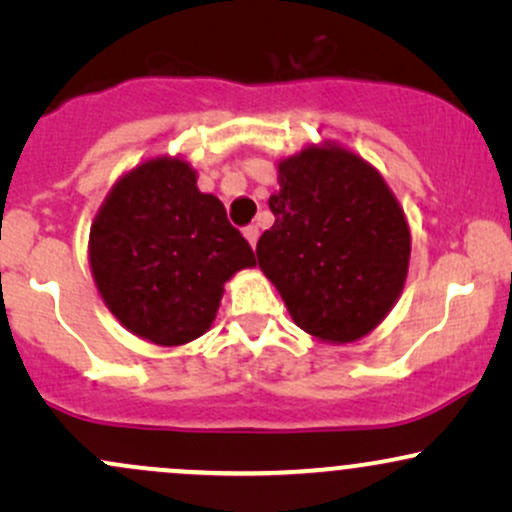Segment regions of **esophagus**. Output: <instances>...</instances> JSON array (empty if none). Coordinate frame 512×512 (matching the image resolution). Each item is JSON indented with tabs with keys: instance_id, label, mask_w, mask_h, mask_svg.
Wrapping results in <instances>:
<instances>
[{
	"instance_id": "esophagus-1",
	"label": "esophagus",
	"mask_w": 512,
	"mask_h": 512,
	"mask_svg": "<svg viewBox=\"0 0 512 512\" xmlns=\"http://www.w3.org/2000/svg\"><path fill=\"white\" fill-rule=\"evenodd\" d=\"M245 238H248V243L255 248L257 245V238H260V231H257V226H248L245 228Z\"/></svg>"
}]
</instances>
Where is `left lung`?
Instances as JSON below:
<instances>
[{
	"mask_svg": "<svg viewBox=\"0 0 512 512\" xmlns=\"http://www.w3.org/2000/svg\"><path fill=\"white\" fill-rule=\"evenodd\" d=\"M257 262L301 330L346 344L383 322L409 269V226L380 173L342 146L279 163Z\"/></svg>",
	"mask_w": 512,
	"mask_h": 512,
	"instance_id": "left-lung-1",
	"label": "left lung"
}]
</instances>
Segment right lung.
<instances>
[{
	"mask_svg": "<svg viewBox=\"0 0 512 512\" xmlns=\"http://www.w3.org/2000/svg\"><path fill=\"white\" fill-rule=\"evenodd\" d=\"M91 272L105 305L137 337L161 346L202 337L223 284L255 267L250 243L180 158H154L110 190L91 226Z\"/></svg>",
	"mask_w": 512,
	"mask_h": 512,
	"instance_id": "obj_1",
	"label": "right lung"
}]
</instances>
